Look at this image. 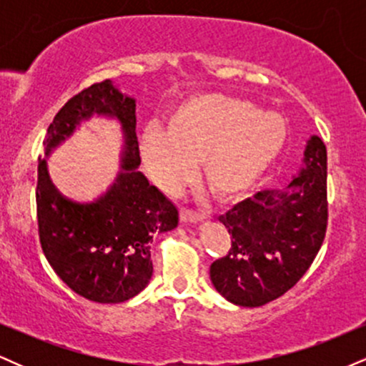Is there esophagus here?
Here are the masks:
<instances>
[{
    "instance_id": "1",
    "label": "esophagus",
    "mask_w": 366,
    "mask_h": 366,
    "mask_svg": "<svg viewBox=\"0 0 366 366\" xmlns=\"http://www.w3.org/2000/svg\"><path fill=\"white\" fill-rule=\"evenodd\" d=\"M180 220H182L184 224H199V222L204 220V215L199 212H192V209L182 208L180 209Z\"/></svg>"
}]
</instances>
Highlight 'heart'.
<instances>
[{"mask_svg":"<svg viewBox=\"0 0 366 366\" xmlns=\"http://www.w3.org/2000/svg\"><path fill=\"white\" fill-rule=\"evenodd\" d=\"M287 124L275 112L227 94H196L175 104L167 129L149 125L139 139L151 179L175 192L196 175L197 159L209 191L220 199L241 196L282 153Z\"/></svg>","mask_w":366,"mask_h":366,"instance_id":"b5f03b06","label":"heart"}]
</instances>
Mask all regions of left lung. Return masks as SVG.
<instances>
[{"mask_svg": "<svg viewBox=\"0 0 366 366\" xmlns=\"http://www.w3.org/2000/svg\"><path fill=\"white\" fill-rule=\"evenodd\" d=\"M218 220L232 234L225 258L209 279L227 301L256 308L287 292L313 263L327 230V149L306 141L297 174L284 189H267Z\"/></svg>", "mask_w": 366, "mask_h": 366, "instance_id": "obj_1", "label": "left lung"}]
</instances>
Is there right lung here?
<instances>
[{
	"mask_svg": "<svg viewBox=\"0 0 366 366\" xmlns=\"http://www.w3.org/2000/svg\"><path fill=\"white\" fill-rule=\"evenodd\" d=\"M92 116L115 119L121 125V170L98 198L75 202L54 187L45 158ZM139 165L136 98L124 94L110 79L70 98L46 132L36 189L41 246L54 274L94 303H124L137 296L153 275V236L179 225V209L151 186Z\"/></svg>",
	"mask_w": 366,
	"mask_h": 366,
	"instance_id": "obj_1",
	"label": "right lung"
}]
</instances>
